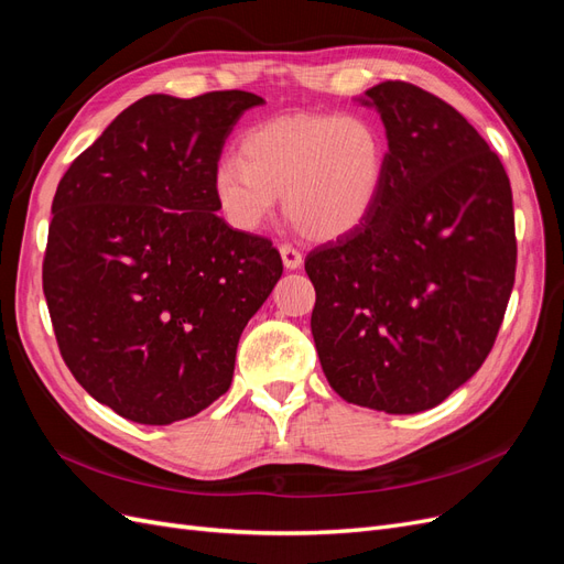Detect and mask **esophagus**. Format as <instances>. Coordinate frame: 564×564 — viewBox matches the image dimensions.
I'll return each mask as SVG.
<instances>
[{"label":"esophagus","mask_w":564,"mask_h":564,"mask_svg":"<svg viewBox=\"0 0 564 564\" xmlns=\"http://www.w3.org/2000/svg\"><path fill=\"white\" fill-rule=\"evenodd\" d=\"M280 256H282V263H284L286 270H296V268H301V263H303L301 251L294 249L292 245H282V247H280Z\"/></svg>","instance_id":"1"}]
</instances>
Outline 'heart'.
I'll return each mask as SVG.
<instances>
[{
    "label": "heart",
    "instance_id": "obj_1",
    "mask_svg": "<svg viewBox=\"0 0 564 564\" xmlns=\"http://www.w3.org/2000/svg\"><path fill=\"white\" fill-rule=\"evenodd\" d=\"M386 176L388 135L373 117L286 115L242 135L240 160L214 166L212 193L237 230H259L282 195L284 214L305 237L332 242L371 216Z\"/></svg>",
    "mask_w": 564,
    "mask_h": 564
}]
</instances>
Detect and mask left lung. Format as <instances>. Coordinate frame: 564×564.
Listing matches in <instances>:
<instances>
[{
    "label": "left lung",
    "mask_w": 564,
    "mask_h": 564,
    "mask_svg": "<svg viewBox=\"0 0 564 564\" xmlns=\"http://www.w3.org/2000/svg\"><path fill=\"white\" fill-rule=\"evenodd\" d=\"M381 115L388 176L355 232L305 256L311 329L352 404L419 414L482 367L516 282V216L497 152L445 100L406 82L355 98Z\"/></svg>",
    "instance_id": "obj_1"
}]
</instances>
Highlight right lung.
Wrapping results in <instances>:
<instances>
[{"label": "right lung", "mask_w": 564, "mask_h": 564, "mask_svg": "<svg viewBox=\"0 0 564 564\" xmlns=\"http://www.w3.org/2000/svg\"><path fill=\"white\" fill-rule=\"evenodd\" d=\"M249 91L150 94L70 164L51 204L44 296L94 400L169 425L230 388L247 322L282 278L270 240L216 216L212 174Z\"/></svg>", "instance_id": "right-lung-1"}]
</instances>
